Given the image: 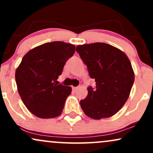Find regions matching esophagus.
<instances>
[{"label":"esophagus","mask_w":153,"mask_h":153,"mask_svg":"<svg viewBox=\"0 0 153 153\" xmlns=\"http://www.w3.org/2000/svg\"><path fill=\"white\" fill-rule=\"evenodd\" d=\"M73 88V91H75H75L78 90V87H73V88Z\"/></svg>","instance_id":"34e87169"}]
</instances>
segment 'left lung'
<instances>
[{"label":"left lung","instance_id":"8db88e82","mask_svg":"<svg viewBox=\"0 0 153 153\" xmlns=\"http://www.w3.org/2000/svg\"><path fill=\"white\" fill-rule=\"evenodd\" d=\"M76 51L96 82V87L88 88L86 98L80 101L82 111L94 119L114 115L127 101L134 81L129 58L106 43L78 45Z\"/></svg>","mask_w":153,"mask_h":153}]
</instances>
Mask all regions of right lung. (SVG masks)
I'll return each instance as SVG.
<instances>
[{
	"instance_id": "add662e5",
	"label": "right lung",
	"mask_w": 153,
	"mask_h": 153,
	"mask_svg": "<svg viewBox=\"0 0 153 153\" xmlns=\"http://www.w3.org/2000/svg\"><path fill=\"white\" fill-rule=\"evenodd\" d=\"M75 47L63 42L43 44L27 52L16 69V82L26 108L42 119L61 114L71 87L58 84L57 78Z\"/></svg>"
}]
</instances>
